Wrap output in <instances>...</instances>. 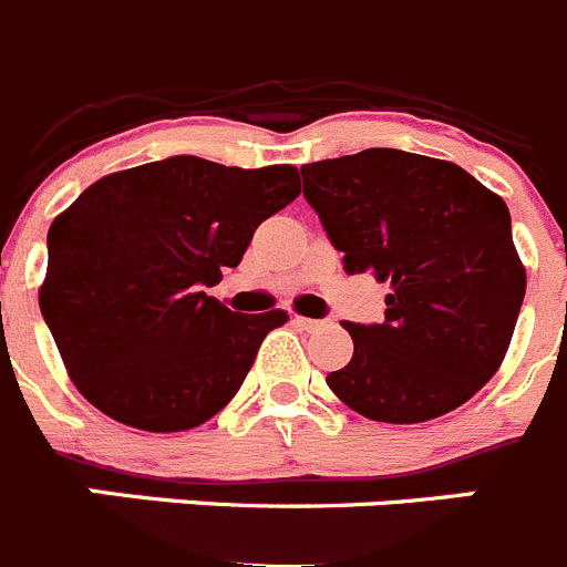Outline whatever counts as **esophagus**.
<instances>
[{
  "mask_svg": "<svg viewBox=\"0 0 567 567\" xmlns=\"http://www.w3.org/2000/svg\"><path fill=\"white\" fill-rule=\"evenodd\" d=\"M295 323H298L300 329H306V331H318L320 326H323V320H315V318H300V315H295Z\"/></svg>",
  "mask_w": 567,
  "mask_h": 567,
  "instance_id": "obj_1",
  "label": "esophagus"
}]
</instances>
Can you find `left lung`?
Listing matches in <instances>:
<instances>
[{
  "instance_id": "obj_1",
  "label": "left lung",
  "mask_w": 567,
  "mask_h": 567,
  "mask_svg": "<svg viewBox=\"0 0 567 567\" xmlns=\"http://www.w3.org/2000/svg\"><path fill=\"white\" fill-rule=\"evenodd\" d=\"M348 275L391 280L382 323H342L354 357L326 377L365 419L419 424L495 377L526 295L506 202L461 165L365 148L300 168Z\"/></svg>"
}]
</instances>
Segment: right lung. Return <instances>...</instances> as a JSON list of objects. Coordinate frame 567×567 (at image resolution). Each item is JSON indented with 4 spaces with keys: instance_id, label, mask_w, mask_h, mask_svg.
<instances>
[{
    "instance_id": "1",
    "label": "right lung",
    "mask_w": 567,
    "mask_h": 567,
    "mask_svg": "<svg viewBox=\"0 0 567 567\" xmlns=\"http://www.w3.org/2000/svg\"><path fill=\"white\" fill-rule=\"evenodd\" d=\"M298 194L292 165L247 171L188 154L83 190L50 225L39 289L83 399L148 433L199 427L219 413L289 315L230 311L205 289Z\"/></svg>"
}]
</instances>
